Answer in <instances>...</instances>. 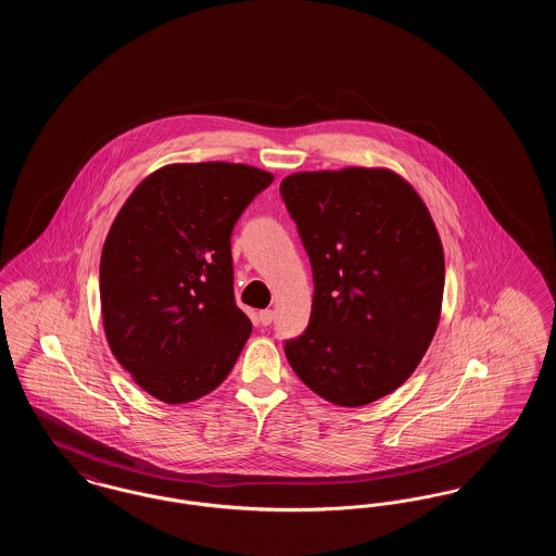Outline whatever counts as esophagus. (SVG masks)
Here are the masks:
<instances>
[{"mask_svg":"<svg viewBox=\"0 0 556 556\" xmlns=\"http://www.w3.org/2000/svg\"><path fill=\"white\" fill-rule=\"evenodd\" d=\"M273 318H275V313L273 311H261V315H258V320H261V325H270L273 323Z\"/></svg>","mask_w":556,"mask_h":556,"instance_id":"obj_1","label":"esophagus"}]
</instances>
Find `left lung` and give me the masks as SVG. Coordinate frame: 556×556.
Listing matches in <instances>:
<instances>
[{"instance_id": "8db88e82", "label": "left lung", "mask_w": 556, "mask_h": 556, "mask_svg": "<svg viewBox=\"0 0 556 556\" xmlns=\"http://www.w3.org/2000/svg\"><path fill=\"white\" fill-rule=\"evenodd\" d=\"M281 198L313 266L306 331L286 342L295 375L338 406L392 394L431 344L444 250L421 195L390 168L293 173Z\"/></svg>"}]
</instances>
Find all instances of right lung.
<instances>
[{"label": "right lung", "mask_w": 556, "mask_h": 556, "mask_svg": "<svg viewBox=\"0 0 556 556\" xmlns=\"http://www.w3.org/2000/svg\"><path fill=\"white\" fill-rule=\"evenodd\" d=\"M273 175L236 162L168 164L116 214L100 261L108 345L166 404L211 394L252 333L236 304L231 231Z\"/></svg>", "instance_id": "right-lung-1"}]
</instances>
